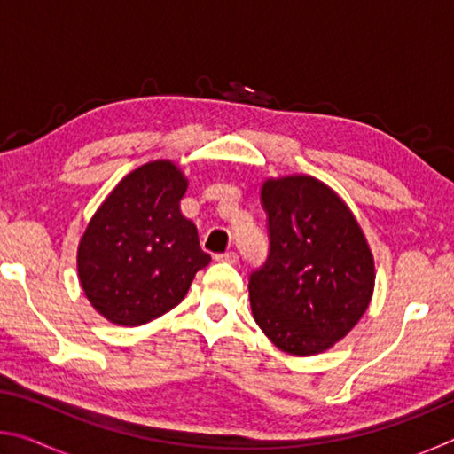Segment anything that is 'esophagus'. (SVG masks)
Listing matches in <instances>:
<instances>
[{"mask_svg":"<svg viewBox=\"0 0 454 454\" xmlns=\"http://www.w3.org/2000/svg\"><path fill=\"white\" fill-rule=\"evenodd\" d=\"M218 262H228V264H236L238 262V254L236 252H224V254H216Z\"/></svg>","mask_w":454,"mask_h":454,"instance_id":"34e87169","label":"esophagus"}]
</instances>
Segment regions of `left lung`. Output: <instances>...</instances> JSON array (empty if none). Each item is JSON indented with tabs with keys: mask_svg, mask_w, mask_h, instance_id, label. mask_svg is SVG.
Masks as SVG:
<instances>
[{
	"mask_svg": "<svg viewBox=\"0 0 454 454\" xmlns=\"http://www.w3.org/2000/svg\"><path fill=\"white\" fill-rule=\"evenodd\" d=\"M270 254L250 274L252 317L274 347L312 356L340 342L374 292V256L347 202L314 176L268 178Z\"/></svg>",
	"mask_w": 454,
	"mask_h": 454,
	"instance_id": "8db88e82",
	"label": "left lung"
}]
</instances>
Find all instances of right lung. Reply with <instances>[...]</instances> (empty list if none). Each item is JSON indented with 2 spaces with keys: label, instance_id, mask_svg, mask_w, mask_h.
I'll list each match as a JSON object with an SVG mask.
<instances>
[{
  "label": "right lung",
  "instance_id": "1",
  "mask_svg": "<svg viewBox=\"0 0 454 454\" xmlns=\"http://www.w3.org/2000/svg\"><path fill=\"white\" fill-rule=\"evenodd\" d=\"M188 178L153 160L118 182L78 244V278L90 304L118 326H140L178 306L210 264L180 210Z\"/></svg>",
  "mask_w": 454,
  "mask_h": 454
}]
</instances>
